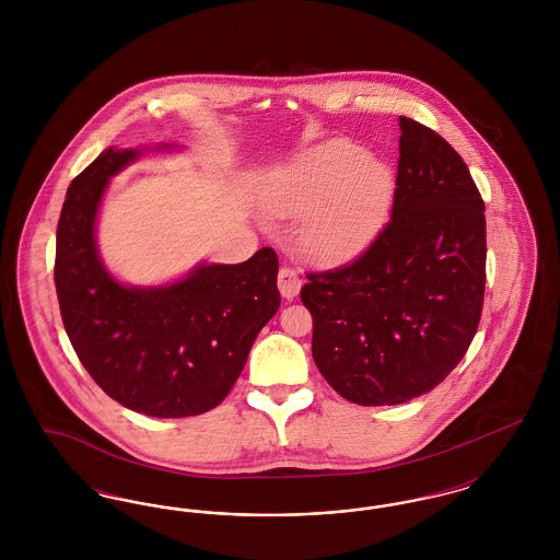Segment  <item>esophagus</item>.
Returning a JSON list of instances; mask_svg holds the SVG:
<instances>
[{"label":"esophagus","mask_w":560,"mask_h":560,"mask_svg":"<svg viewBox=\"0 0 560 560\" xmlns=\"http://www.w3.org/2000/svg\"><path fill=\"white\" fill-rule=\"evenodd\" d=\"M277 283H279V292H281L283 298H288V300H293L298 292H300V288H302V279L292 268H281Z\"/></svg>","instance_id":"esophagus-1"}]
</instances>
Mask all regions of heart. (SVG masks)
<instances>
[{"mask_svg":"<svg viewBox=\"0 0 560 560\" xmlns=\"http://www.w3.org/2000/svg\"><path fill=\"white\" fill-rule=\"evenodd\" d=\"M393 195L386 163L350 140H329L288 167L268 192V210L304 218L302 249L323 262L352 256L380 229Z\"/></svg>","mask_w":560,"mask_h":560,"instance_id":"1","label":"heart"}]
</instances>
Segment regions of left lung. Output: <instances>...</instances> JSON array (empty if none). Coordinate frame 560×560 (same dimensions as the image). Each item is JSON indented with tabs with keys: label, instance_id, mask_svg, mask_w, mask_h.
<instances>
[{
	"label": "left lung",
	"instance_id": "8db88e82",
	"mask_svg": "<svg viewBox=\"0 0 560 560\" xmlns=\"http://www.w3.org/2000/svg\"><path fill=\"white\" fill-rule=\"evenodd\" d=\"M390 220L352 262L306 272L313 359L357 405H399L441 384L479 327L485 203L452 144L399 117Z\"/></svg>",
	"mask_w": 560,
	"mask_h": 560
}]
</instances>
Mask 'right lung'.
I'll return each instance as SVG.
<instances>
[{"instance_id":"right-lung-1","label":"right lung","mask_w":560,"mask_h":560,"mask_svg":"<svg viewBox=\"0 0 560 560\" xmlns=\"http://www.w3.org/2000/svg\"><path fill=\"white\" fill-rule=\"evenodd\" d=\"M138 155L107 149L67 190L54 262L60 317L110 399L153 418L199 416L231 393L275 317L279 260L262 247L241 265H199L172 285H119L98 258L94 224L108 178Z\"/></svg>"}]
</instances>
